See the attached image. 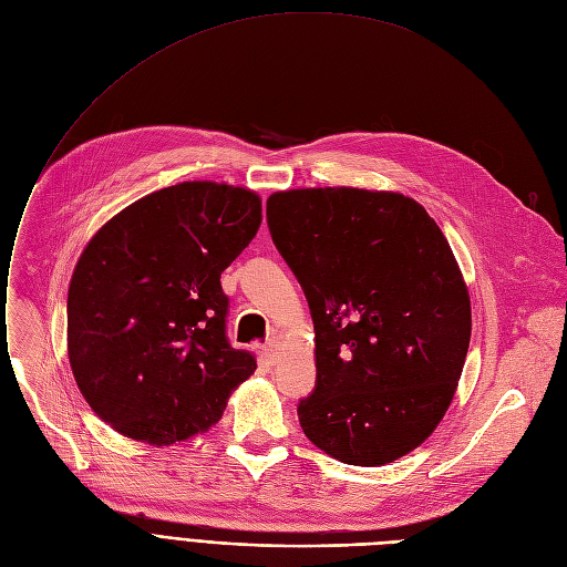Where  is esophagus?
Returning a JSON list of instances; mask_svg holds the SVG:
<instances>
[{
  "label": "esophagus",
  "instance_id": "1",
  "mask_svg": "<svg viewBox=\"0 0 567 567\" xmlns=\"http://www.w3.org/2000/svg\"><path fill=\"white\" fill-rule=\"evenodd\" d=\"M266 359H268L270 363H277V359H279V340H277V338H270V340L266 342Z\"/></svg>",
  "mask_w": 567,
  "mask_h": 567
}]
</instances>
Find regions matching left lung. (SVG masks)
Instances as JSON below:
<instances>
[{
    "mask_svg": "<svg viewBox=\"0 0 567 567\" xmlns=\"http://www.w3.org/2000/svg\"><path fill=\"white\" fill-rule=\"evenodd\" d=\"M268 227L316 327L307 439L365 467L413 452L452 404L472 331L441 227L411 197L361 188L275 193Z\"/></svg>",
    "mask_w": 567,
    "mask_h": 567,
    "instance_id": "8db88e82",
    "label": "left lung"
}]
</instances>
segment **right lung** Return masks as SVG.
Masks as SVG:
<instances>
[{"instance_id": "right-lung-1", "label": "right lung", "mask_w": 567, "mask_h": 567, "mask_svg": "<svg viewBox=\"0 0 567 567\" xmlns=\"http://www.w3.org/2000/svg\"><path fill=\"white\" fill-rule=\"evenodd\" d=\"M258 225L256 193L184 182L126 206L85 245L68 290V357L81 395L117 433L186 441L256 370L227 338L220 275Z\"/></svg>"}]
</instances>
